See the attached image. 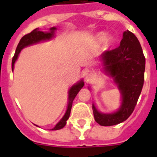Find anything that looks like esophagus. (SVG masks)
I'll return each mask as SVG.
<instances>
[{
    "label": "esophagus",
    "instance_id": "obj_1",
    "mask_svg": "<svg viewBox=\"0 0 157 157\" xmlns=\"http://www.w3.org/2000/svg\"><path fill=\"white\" fill-rule=\"evenodd\" d=\"M92 76H93V72L90 70H86V71H84L83 76L85 80H86V81H89L92 77Z\"/></svg>",
    "mask_w": 157,
    "mask_h": 157
}]
</instances>
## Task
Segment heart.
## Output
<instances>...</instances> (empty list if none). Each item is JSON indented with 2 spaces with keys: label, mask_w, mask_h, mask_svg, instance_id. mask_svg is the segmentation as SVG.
Here are the masks:
<instances>
[{
  "label": "heart",
  "mask_w": 157,
  "mask_h": 157,
  "mask_svg": "<svg viewBox=\"0 0 157 157\" xmlns=\"http://www.w3.org/2000/svg\"><path fill=\"white\" fill-rule=\"evenodd\" d=\"M103 42L104 49H107L113 42V37L112 36H107L106 33H99L94 37V43L100 44Z\"/></svg>",
  "instance_id": "obj_1"
}]
</instances>
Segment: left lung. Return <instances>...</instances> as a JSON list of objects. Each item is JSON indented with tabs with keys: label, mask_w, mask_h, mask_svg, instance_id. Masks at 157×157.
I'll return each instance as SVG.
<instances>
[{
	"label": "left lung",
	"mask_w": 157,
	"mask_h": 157,
	"mask_svg": "<svg viewBox=\"0 0 157 157\" xmlns=\"http://www.w3.org/2000/svg\"><path fill=\"white\" fill-rule=\"evenodd\" d=\"M99 61L103 72L113 79L121 98L118 110L111 113L99 112L93 103L95 121L103 126H111L126 121L134 112L144 86L145 58L138 38L127 30L120 46L105 51Z\"/></svg>",
	"instance_id": "1"
}]
</instances>
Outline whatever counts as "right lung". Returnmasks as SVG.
Listing matches in <instances>:
<instances>
[{
	"instance_id": "add662e5",
	"label": "right lung",
	"mask_w": 157,
	"mask_h": 157,
	"mask_svg": "<svg viewBox=\"0 0 157 157\" xmlns=\"http://www.w3.org/2000/svg\"><path fill=\"white\" fill-rule=\"evenodd\" d=\"M56 30L57 28L55 27L50 28L49 32H43V31L40 30L39 28H36L33 32H31L30 33L23 36V37L21 38L20 41H19L18 46L16 48L15 54L13 55V59H12V71H13L14 63H15L16 60L18 59L19 53L21 52V50H23V48L28 47V46H30V45H35V44L40 43L41 41H46V40H52L53 38L55 36V31ZM84 85H85V83H84L83 80L81 79L78 82L74 84L73 86L69 89L68 102H67V107L66 112H65L63 117H62V119L57 123L56 125L52 129H50V130H58V129H63L66 125L67 121L68 120L69 117H70L71 106H72L74 98H76V94L82 89ZM36 126H38V125H36Z\"/></svg>"
}]
</instances>
